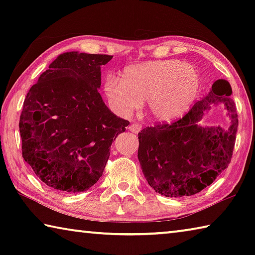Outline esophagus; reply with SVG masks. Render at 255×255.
Instances as JSON below:
<instances>
[{
	"mask_svg": "<svg viewBox=\"0 0 255 255\" xmlns=\"http://www.w3.org/2000/svg\"><path fill=\"white\" fill-rule=\"evenodd\" d=\"M128 129L129 130H130L131 132H135V133H137V132H139L140 131V129H141V125L140 124H136V123H132L130 126L128 127Z\"/></svg>",
	"mask_w": 255,
	"mask_h": 255,
	"instance_id": "1",
	"label": "esophagus"
}]
</instances>
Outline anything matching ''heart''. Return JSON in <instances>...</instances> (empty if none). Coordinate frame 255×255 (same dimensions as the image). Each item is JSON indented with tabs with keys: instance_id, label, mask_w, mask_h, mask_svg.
<instances>
[{
	"instance_id": "b5f03b06",
	"label": "heart",
	"mask_w": 255,
	"mask_h": 255,
	"mask_svg": "<svg viewBox=\"0 0 255 255\" xmlns=\"http://www.w3.org/2000/svg\"><path fill=\"white\" fill-rule=\"evenodd\" d=\"M200 76L195 67L180 60H154L127 67L123 80L109 75L105 92L120 115H130L147 100L150 115L159 122L181 117L195 102Z\"/></svg>"
}]
</instances>
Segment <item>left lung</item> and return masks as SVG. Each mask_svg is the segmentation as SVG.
Listing matches in <instances>:
<instances>
[{
  "mask_svg": "<svg viewBox=\"0 0 255 255\" xmlns=\"http://www.w3.org/2000/svg\"><path fill=\"white\" fill-rule=\"evenodd\" d=\"M232 93L226 80H217L210 92L182 118L138 132V159L146 181L155 191L171 198L196 195L228 166L239 126ZM218 102L224 103L232 120L226 132L197 125L209 106Z\"/></svg>",
  "mask_w": 255,
  "mask_h": 255,
  "instance_id": "8db88e82",
  "label": "left lung"
}]
</instances>
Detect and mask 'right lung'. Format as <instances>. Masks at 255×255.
<instances>
[{"label":"right lung","instance_id":"1","mask_svg":"<svg viewBox=\"0 0 255 255\" xmlns=\"http://www.w3.org/2000/svg\"><path fill=\"white\" fill-rule=\"evenodd\" d=\"M111 55H59L30 88L19 129L22 157L51 189L83 192L101 178L112 141L128 120L108 109L98 89Z\"/></svg>","mask_w":255,"mask_h":255}]
</instances>
